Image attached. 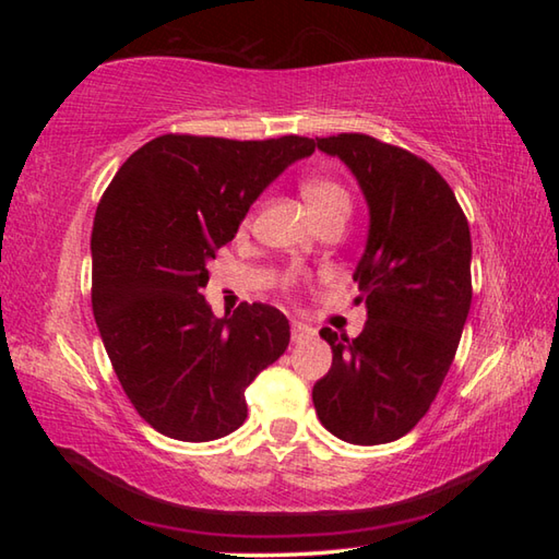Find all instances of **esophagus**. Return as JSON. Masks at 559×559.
<instances>
[{
  "label": "esophagus",
  "instance_id": "1",
  "mask_svg": "<svg viewBox=\"0 0 559 559\" xmlns=\"http://www.w3.org/2000/svg\"><path fill=\"white\" fill-rule=\"evenodd\" d=\"M310 335H316L313 328L306 325V323H298V320H293V325H290L293 343H300V340H306V337H310Z\"/></svg>",
  "mask_w": 559,
  "mask_h": 559
}]
</instances>
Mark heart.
<instances>
[{
  "mask_svg": "<svg viewBox=\"0 0 559 559\" xmlns=\"http://www.w3.org/2000/svg\"><path fill=\"white\" fill-rule=\"evenodd\" d=\"M302 200L308 202L310 212L316 219L330 212H347L349 214V194L347 189L330 177H308L300 187Z\"/></svg>",
  "mask_w": 559,
  "mask_h": 559,
  "instance_id": "obj_1",
  "label": "heart"
}]
</instances>
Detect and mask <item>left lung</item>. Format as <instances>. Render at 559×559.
<instances>
[{"label":"left lung","instance_id":"obj_1","mask_svg":"<svg viewBox=\"0 0 559 559\" xmlns=\"http://www.w3.org/2000/svg\"><path fill=\"white\" fill-rule=\"evenodd\" d=\"M357 179L370 224L353 278L367 323L355 340L320 330L333 367L313 386L318 419L357 447L390 443L429 412L471 308V231L437 169L359 132L320 138Z\"/></svg>","mask_w":559,"mask_h":559}]
</instances>
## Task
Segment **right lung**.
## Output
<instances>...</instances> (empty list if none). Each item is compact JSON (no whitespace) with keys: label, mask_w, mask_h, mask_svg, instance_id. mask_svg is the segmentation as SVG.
<instances>
[{"label":"right lung","mask_w":559,"mask_h":559,"mask_svg":"<svg viewBox=\"0 0 559 559\" xmlns=\"http://www.w3.org/2000/svg\"><path fill=\"white\" fill-rule=\"evenodd\" d=\"M316 140L163 135L112 177L91 234L93 316L128 400L177 441H214L246 419L243 392L286 353L288 318L241 302L214 318L210 263L251 204Z\"/></svg>","instance_id":"add662e5"}]
</instances>
